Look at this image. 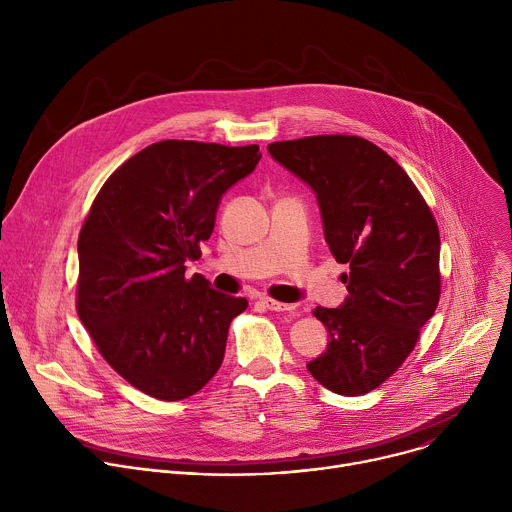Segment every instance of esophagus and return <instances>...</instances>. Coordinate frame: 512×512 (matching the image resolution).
<instances>
[{"label": "esophagus", "mask_w": 512, "mask_h": 512, "mask_svg": "<svg viewBox=\"0 0 512 512\" xmlns=\"http://www.w3.org/2000/svg\"><path fill=\"white\" fill-rule=\"evenodd\" d=\"M261 302L271 310V312H294L296 306L294 304H285V302H277L271 298H261Z\"/></svg>", "instance_id": "34e87169"}]
</instances>
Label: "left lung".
Returning a JSON list of instances; mask_svg holds the SVG:
<instances>
[{"instance_id":"obj_1","label":"left lung","mask_w":512,"mask_h":512,"mask_svg":"<svg viewBox=\"0 0 512 512\" xmlns=\"http://www.w3.org/2000/svg\"><path fill=\"white\" fill-rule=\"evenodd\" d=\"M267 150L314 188L326 243L350 267L344 306L314 310L330 344L308 371L332 393H369L405 362L440 302L433 212L407 172L364 137L310 135Z\"/></svg>"}]
</instances>
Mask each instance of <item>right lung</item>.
<instances>
[{
  "label": "right lung",
  "mask_w": 512,
  "mask_h": 512,
  "mask_svg": "<svg viewBox=\"0 0 512 512\" xmlns=\"http://www.w3.org/2000/svg\"><path fill=\"white\" fill-rule=\"evenodd\" d=\"M259 145L164 139L101 186L79 235L77 314L109 367L160 401L198 393L221 369L245 298L218 294L186 261L221 196L259 164Z\"/></svg>",
  "instance_id": "add662e5"
}]
</instances>
